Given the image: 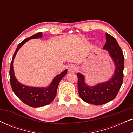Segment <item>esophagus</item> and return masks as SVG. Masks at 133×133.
Here are the masks:
<instances>
[{
    "instance_id": "34e87169",
    "label": "esophagus",
    "mask_w": 133,
    "mask_h": 133,
    "mask_svg": "<svg viewBox=\"0 0 133 133\" xmlns=\"http://www.w3.org/2000/svg\"><path fill=\"white\" fill-rule=\"evenodd\" d=\"M77 71V66L75 65H70L68 67V72H76Z\"/></svg>"
}]
</instances>
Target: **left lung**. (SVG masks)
Wrapping results in <instances>:
<instances>
[{"label":"left lung","mask_w":133,"mask_h":133,"mask_svg":"<svg viewBox=\"0 0 133 133\" xmlns=\"http://www.w3.org/2000/svg\"><path fill=\"white\" fill-rule=\"evenodd\" d=\"M103 49L108 51L115 65V70L111 79L91 87L85 83L83 74L79 72L77 74L80 97L85 102L96 105L105 104L113 100L123 82L124 57L115 38L106 33V43Z\"/></svg>","instance_id":"left-lung-1"}]
</instances>
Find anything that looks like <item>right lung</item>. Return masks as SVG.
<instances>
[{"label": "right lung", "instance_id": "add662e5", "mask_svg": "<svg viewBox=\"0 0 133 133\" xmlns=\"http://www.w3.org/2000/svg\"><path fill=\"white\" fill-rule=\"evenodd\" d=\"M42 37V33L38 32L25 39L18 45L16 51L12 56L10 70L11 86L14 94L23 103L34 108L45 106L52 102L56 96L57 87L60 81L66 75L67 72V70H65L61 74H58L54 78L51 84L48 87L45 88L26 86L22 84L16 79L14 72L13 61L17 51L21 48V46H23L30 39H37Z\"/></svg>", "mask_w": 133, "mask_h": 133}]
</instances>
